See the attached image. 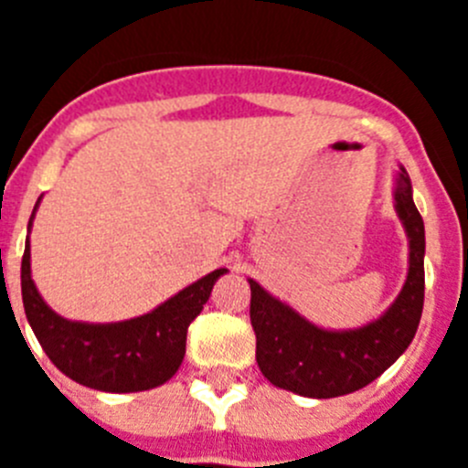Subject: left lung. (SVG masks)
Returning <instances> with one entry per match:
<instances>
[{
  "label": "left lung",
  "mask_w": 468,
  "mask_h": 468,
  "mask_svg": "<svg viewBox=\"0 0 468 468\" xmlns=\"http://www.w3.org/2000/svg\"><path fill=\"white\" fill-rule=\"evenodd\" d=\"M396 210L410 239V270L384 316L358 330L316 328L288 304L250 283L255 361L274 387L307 399H335L367 387L408 349L424 307V220L412 201L410 177H396Z\"/></svg>",
  "instance_id": "8db88e82"
}]
</instances>
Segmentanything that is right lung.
Segmentation results:
<instances>
[{"label":"right lung","mask_w":468,"mask_h":468,"mask_svg":"<svg viewBox=\"0 0 468 468\" xmlns=\"http://www.w3.org/2000/svg\"><path fill=\"white\" fill-rule=\"evenodd\" d=\"M225 271H210L144 316L105 325L77 324L51 312L37 292L27 241L20 264V288L25 316L60 373L98 391L131 394L159 387L177 373L189 324L201 314L213 283Z\"/></svg>","instance_id":"obj_1"}]
</instances>
